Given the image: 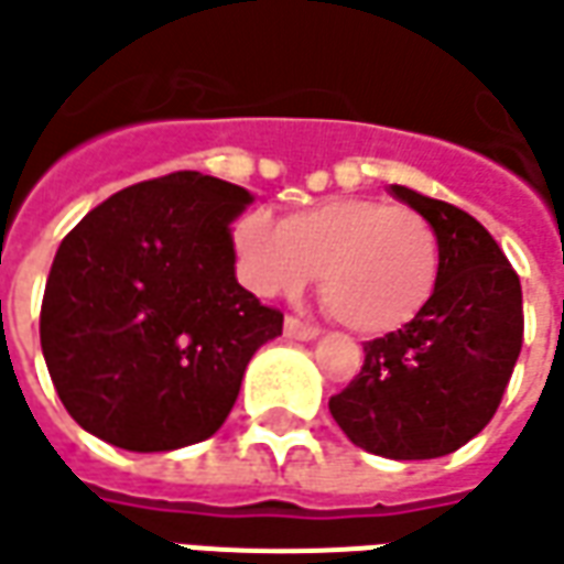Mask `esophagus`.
<instances>
[{
    "label": "esophagus",
    "mask_w": 564,
    "mask_h": 564,
    "mask_svg": "<svg viewBox=\"0 0 564 564\" xmlns=\"http://www.w3.org/2000/svg\"><path fill=\"white\" fill-rule=\"evenodd\" d=\"M283 333H286L290 339H299V343H312V339L321 336L314 327L302 324V321H296V317H286V321H283Z\"/></svg>",
    "instance_id": "obj_1"
}]
</instances>
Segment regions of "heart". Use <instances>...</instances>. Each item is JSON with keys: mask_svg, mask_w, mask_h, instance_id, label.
<instances>
[{"mask_svg": "<svg viewBox=\"0 0 564 564\" xmlns=\"http://www.w3.org/2000/svg\"><path fill=\"white\" fill-rule=\"evenodd\" d=\"M240 274L256 296H299L321 271V296L348 330H401L438 286L442 247L426 218L373 197H330L274 218L252 209L234 225Z\"/></svg>", "mask_w": 564, "mask_h": 564, "instance_id": "1", "label": "heart"}]
</instances>
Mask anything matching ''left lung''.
<instances>
[{"label":"left lung","mask_w":564,"mask_h":564,"mask_svg":"<svg viewBox=\"0 0 564 564\" xmlns=\"http://www.w3.org/2000/svg\"><path fill=\"white\" fill-rule=\"evenodd\" d=\"M394 200L435 228L438 286L429 305L364 346V367L330 413L348 442L389 459L454 454L491 423L522 351V283L491 234L469 213L411 187Z\"/></svg>","instance_id":"obj_1"}]
</instances>
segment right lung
I'll use <instances>...</instances> for the list:
<instances>
[{"instance_id":"add662e5","label":"right lung","mask_w":564,"mask_h":564,"mask_svg":"<svg viewBox=\"0 0 564 564\" xmlns=\"http://www.w3.org/2000/svg\"><path fill=\"white\" fill-rule=\"evenodd\" d=\"M247 187L172 172L122 187L57 247L40 343L57 398L95 438L178 451L228 420L250 358L283 314L234 274Z\"/></svg>"}]
</instances>
